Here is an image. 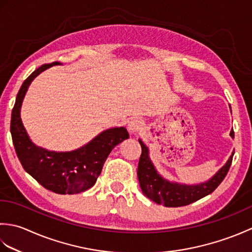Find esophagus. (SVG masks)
<instances>
[{
    "label": "esophagus",
    "mask_w": 252,
    "mask_h": 252,
    "mask_svg": "<svg viewBox=\"0 0 252 252\" xmlns=\"http://www.w3.org/2000/svg\"><path fill=\"white\" fill-rule=\"evenodd\" d=\"M142 126H143V123H142L141 119H138V118H134V119H132L129 122V125H127V129H129V131L131 133H136L142 129Z\"/></svg>",
    "instance_id": "esophagus-1"
}]
</instances>
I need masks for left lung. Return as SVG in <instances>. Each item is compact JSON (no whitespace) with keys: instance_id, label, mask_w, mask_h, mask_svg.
I'll return each mask as SVG.
<instances>
[{"instance_id":"8db88e82","label":"left lung","mask_w":252,"mask_h":252,"mask_svg":"<svg viewBox=\"0 0 252 252\" xmlns=\"http://www.w3.org/2000/svg\"><path fill=\"white\" fill-rule=\"evenodd\" d=\"M231 136L234 138V131H231ZM142 147V154L138 161L137 178L140 182L143 194L149 199L164 207H183L195 202L201 198L215 191L217 187L225 179L233 161L234 153L229 157L226 164L213 176V178L199 185H179L176 183H170L169 181L162 179L148 157V149L140 141Z\"/></svg>"}]
</instances>
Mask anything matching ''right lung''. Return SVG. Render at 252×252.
I'll return each instance as SVG.
<instances>
[{"instance_id":"1","label":"right lung","mask_w":252,"mask_h":252,"mask_svg":"<svg viewBox=\"0 0 252 252\" xmlns=\"http://www.w3.org/2000/svg\"><path fill=\"white\" fill-rule=\"evenodd\" d=\"M58 63H44L25 80L12 111L10 133L21 165L37 183L56 194H78L95 184L108 155L118 144L129 138V133L126 127L107 130L88 145L70 153L49 152L33 145L20 119L21 103L32 80Z\"/></svg>"}]
</instances>
